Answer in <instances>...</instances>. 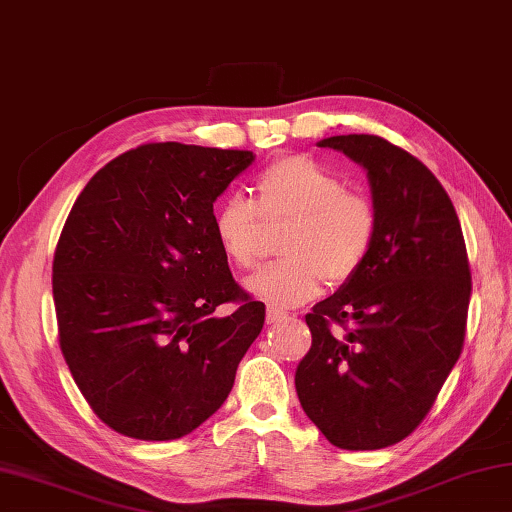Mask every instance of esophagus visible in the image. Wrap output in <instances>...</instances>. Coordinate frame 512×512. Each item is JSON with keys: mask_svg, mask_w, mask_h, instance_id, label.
<instances>
[{"mask_svg": "<svg viewBox=\"0 0 512 512\" xmlns=\"http://www.w3.org/2000/svg\"><path fill=\"white\" fill-rule=\"evenodd\" d=\"M285 319H288V312L276 310V308L267 310V324H281V321H285Z\"/></svg>", "mask_w": 512, "mask_h": 512, "instance_id": "esophagus-1", "label": "esophagus"}]
</instances>
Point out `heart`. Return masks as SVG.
Wrapping results in <instances>:
<instances>
[{"label":"heart","instance_id":"heart-1","mask_svg":"<svg viewBox=\"0 0 512 512\" xmlns=\"http://www.w3.org/2000/svg\"><path fill=\"white\" fill-rule=\"evenodd\" d=\"M256 202L231 195L213 215V233L224 258L254 270L270 247V229H288L283 261L247 281L249 292L272 306L315 299L328 281L344 285L373 254L380 231L378 206L348 191L333 170L310 157H285L254 179Z\"/></svg>","mask_w":512,"mask_h":512}]
</instances>
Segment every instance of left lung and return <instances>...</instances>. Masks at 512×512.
Listing matches in <instances>:
<instances>
[{"label":"left lung","instance_id":"8db88e82","mask_svg":"<svg viewBox=\"0 0 512 512\" xmlns=\"http://www.w3.org/2000/svg\"><path fill=\"white\" fill-rule=\"evenodd\" d=\"M369 170L380 231L369 261L306 324L297 393L335 447L380 450L423 423L463 351L472 274L459 215L423 161L375 134L319 141Z\"/></svg>","mask_w":512,"mask_h":512}]
</instances>
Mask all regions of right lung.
<instances>
[{
	"instance_id": "add662e5",
	"label": "right lung",
	"mask_w": 512,
	"mask_h": 512,
	"mask_svg": "<svg viewBox=\"0 0 512 512\" xmlns=\"http://www.w3.org/2000/svg\"><path fill=\"white\" fill-rule=\"evenodd\" d=\"M251 150L143 143L89 179L53 254L58 342L103 423L139 441L191 434L227 400L265 303L229 272L213 202ZM231 302L229 318L214 308Z\"/></svg>"
}]
</instances>
